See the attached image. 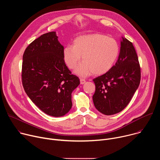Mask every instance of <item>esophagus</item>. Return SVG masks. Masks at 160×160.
Segmentation results:
<instances>
[{"label":"esophagus","mask_w":160,"mask_h":160,"mask_svg":"<svg viewBox=\"0 0 160 160\" xmlns=\"http://www.w3.org/2000/svg\"><path fill=\"white\" fill-rule=\"evenodd\" d=\"M80 84H82V85L84 84L86 82V80L85 79H83V78H80Z\"/></svg>","instance_id":"obj_1"}]
</instances>
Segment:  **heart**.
<instances>
[{
    "label": "heart",
    "instance_id": "heart-1",
    "mask_svg": "<svg viewBox=\"0 0 160 160\" xmlns=\"http://www.w3.org/2000/svg\"><path fill=\"white\" fill-rule=\"evenodd\" d=\"M120 53L118 42L113 38L100 33L81 35L77 37L73 45L63 49V58L68 67L80 77L90 73L100 75L108 72L116 62Z\"/></svg>",
    "mask_w": 160,
    "mask_h": 160
}]
</instances>
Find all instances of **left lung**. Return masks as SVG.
Wrapping results in <instances>:
<instances>
[{"mask_svg":"<svg viewBox=\"0 0 160 160\" xmlns=\"http://www.w3.org/2000/svg\"><path fill=\"white\" fill-rule=\"evenodd\" d=\"M118 59L106 73L93 80L96 108L105 115L122 111L130 102L141 81V68L132 42L122 37Z\"/></svg>","mask_w":160,"mask_h":160,"instance_id":"obj_1","label":"left lung"}]
</instances>
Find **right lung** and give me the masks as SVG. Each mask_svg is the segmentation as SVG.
<instances>
[{
  "label": "right lung",
  "instance_id": "obj_1",
  "mask_svg": "<svg viewBox=\"0 0 160 160\" xmlns=\"http://www.w3.org/2000/svg\"><path fill=\"white\" fill-rule=\"evenodd\" d=\"M56 32L33 41L22 56V83L32 101L48 115L60 117L72 106V93L79 85L63 58L64 47Z\"/></svg>",
  "mask_w": 160,
  "mask_h": 160
}]
</instances>
